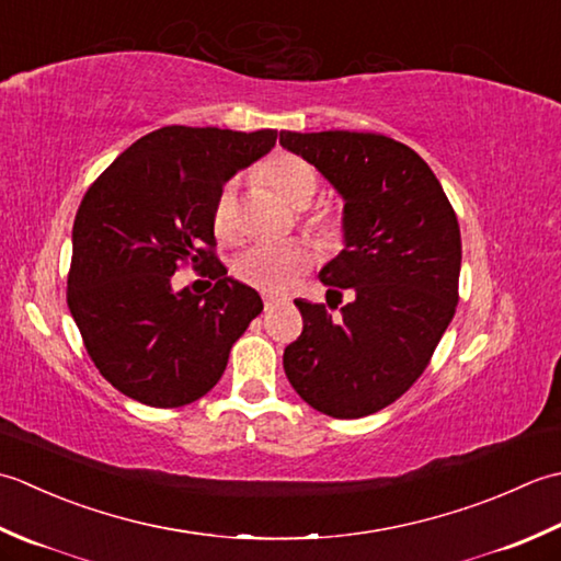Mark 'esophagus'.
I'll return each mask as SVG.
<instances>
[{
  "label": "esophagus",
  "instance_id": "1",
  "mask_svg": "<svg viewBox=\"0 0 561 561\" xmlns=\"http://www.w3.org/2000/svg\"><path fill=\"white\" fill-rule=\"evenodd\" d=\"M280 302V297H276V295H264V307L266 310H273V307H276Z\"/></svg>",
  "mask_w": 561,
  "mask_h": 561
}]
</instances>
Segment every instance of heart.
Segmentation results:
<instances>
[{"label": "heart", "mask_w": 561, "mask_h": 561, "mask_svg": "<svg viewBox=\"0 0 561 561\" xmlns=\"http://www.w3.org/2000/svg\"><path fill=\"white\" fill-rule=\"evenodd\" d=\"M266 184L288 201L293 208H305L314 198L319 188V176L310 162L295 154H276L261 169ZM310 230L317 242L324 247H334L341 239V217L331 213H319L310 217ZM213 232L222 242H234L239 237V217H237V186L225 184L217 193L213 205ZM314 251L302 239H290L283 244H256L237 256L234 273L239 280L254 285L266 293H285L297 283V278L312 266Z\"/></svg>", "instance_id": "obj_1"}]
</instances>
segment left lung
Listing matches in <instances>:
<instances>
[{
  "instance_id": "obj_1",
  "label": "left lung",
  "mask_w": 561,
  "mask_h": 561,
  "mask_svg": "<svg viewBox=\"0 0 561 561\" xmlns=\"http://www.w3.org/2000/svg\"><path fill=\"white\" fill-rule=\"evenodd\" d=\"M344 198V249L319 271L325 305L295 300L302 334L283 368L307 404L360 419L414 385L457 307L460 225L440 181L411 147L377 133L280 130Z\"/></svg>"
}]
</instances>
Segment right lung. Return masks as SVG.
Instances as JSON below:
<instances>
[{"label":"right lung","mask_w":561,"mask_h":561,"mask_svg":"<svg viewBox=\"0 0 561 561\" xmlns=\"http://www.w3.org/2000/svg\"><path fill=\"white\" fill-rule=\"evenodd\" d=\"M276 137L167 125L89 186L72 227L67 305L89 358L125 397L157 409L196 402L264 310L259 293L227 276L215 254L213 205ZM181 263L203 270L214 288L174 291L170 276Z\"/></svg>","instance_id":"1"}]
</instances>
